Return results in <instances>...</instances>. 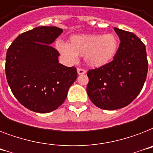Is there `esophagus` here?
<instances>
[{
  "instance_id": "34e87169",
  "label": "esophagus",
  "mask_w": 153,
  "mask_h": 153,
  "mask_svg": "<svg viewBox=\"0 0 153 153\" xmlns=\"http://www.w3.org/2000/svg\"><path fill=\"white\" fill-rule=\"evenodd\" d=\"M77 73L79 75H83V74H85V73H86V70L84 69H81V68H78Z\"/></svg>"
}]
</instances>
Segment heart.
<instances>
[{"label": "heart", "mask_w": 153, "mask_h": 153, "mask_svg": "<svg viewBox=\"0 0 153 153\" xmlns=\"http://www.w3.org/2000/svg\"><path fill=\"white\" fill-rule=\"evenodd\" d=\"M56 47L69 62H74L77 56H84L85 62L91 67H101L109 63L115 56L118 39L114 34H91L73 35L69 43L57 41Z\"/></svg>", "instance_id": "heart-1"}]
</instances>
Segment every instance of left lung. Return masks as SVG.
<instances>
[{
  "instance_id": "1",
  "label": "left lung",
  "mask_w": 153,
  "mask_h": 153,
  "mask_svg": "<svg viewBox=\"0 0 153 153\" xmlns=\"http://www.w3.org/2000/svg\"><path fill=\"white\" fill-rule=\"evenodd\" d=\"M114 29L121 41L114 60L87 73L89 99L96 107L109 111L126 107L138 96L148 73L145 44L134 33Z\"/></svg>"
}]
</instances>
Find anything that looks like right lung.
Returning a JSON list of instances; mask_svg holds the SVG:
<instances>
[{
	"label": "right lung",
	"mask_w": 153,
	"mask_h": 153,
	"mask_svg": "<svg viewBox=\"0 0 153 153\" xmlns=\"http://www.w3.org/2000/svg\"><path fill=\"white\" fill-rule=\"evenodd\" d=\"M62 31L57 27H38L19 35L7 51L8 84L30 111L49 113L57 109L77 77L76 68L60 64L58 51L51 46Z\"/></svg>",
	"instance_id": "add662e5"
}]
</instances>
